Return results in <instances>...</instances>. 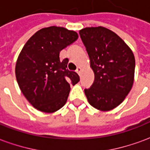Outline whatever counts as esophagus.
<instances>
[{
    "label": "esophagus",
    "instance_id": "esophagus-1",
    "mask_svg": "<svg viewBox=\"0 0 150 150\" xmlns=\"http://www.w3.org/2000/svg\"><path fill=\"white\" fill-rule=\"evenodd\" d=\"M75 71L78 73L79 75H80V73H81V68L80 67H77V69H76V71Z\"/></svg>",
    "mask_w": 150,
    "mask_h": 150
}]
</instances>
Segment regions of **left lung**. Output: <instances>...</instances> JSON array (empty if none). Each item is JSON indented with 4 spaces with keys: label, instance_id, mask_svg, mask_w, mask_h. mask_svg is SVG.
<instances>
[{
    "label": "left lung",
    "instance_id": "obj_1",
    "mask_svg": "<svg viewBox=\"0 0 150 150\" xmlns=\"http://www.w3.org/2000/svg\"><path fill=\"white\" fill-rule=\"evenodd\" d=\"M90 59L95 80L84 89L89 104L110 111L122 103L134 80L135 58L128 45L107 28L87 27L79 30Z\"/></svg>",
    "mask_w": 150,
    "mask_h": 150
}]
</instances>
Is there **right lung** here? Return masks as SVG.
I'll list each match as a JSON object with an SVG mask.
<instances>
[{
	"mask_svg": "<svg viewBox=\"0 0 150 150\" xmlns=\"http://www.w3.org/2000/svg\"><path fill=\"white\" fill-rule=\"evenodd\" d=\"M73 30L58 26L43 28L28 40L18 56L15 74L25 97L43 112L60 109L67 100L71 86L79 81L69 71L68 59L60 61L59 53L78 39Z\"/></svg>",
	"mask_w": 150,
	"mask_h": 150,
	"instance_id": "add662e5",
	"label": "right lung"
}]
</instances>
